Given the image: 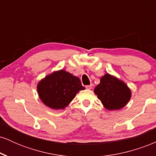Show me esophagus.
Wrapping results in <instances>:
<instances>
[{
    "label": "esophagus",
    "mask_w": 156,
    "mask_h": 156,
    "mask_svg": "<svg viewBox=\"0 0 156 156\" xmlns=\"http://www.w3.org/2000/svg\"><path fill=\"white\" fill-rule=\"evenodd\" d=\"M92 85L86 86V89H92Z\"/></svg>",
    "instance_id": "1"
}]
</instances>
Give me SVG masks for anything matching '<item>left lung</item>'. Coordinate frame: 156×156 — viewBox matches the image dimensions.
Here are the masks:
<instances>
[{
    "label": "left lung",
    "mask_w": 156,
    "mask_h": 156,
    "mask_svg": "<svg viewBox=\"0 0 156 156\" xmlns=\"http://www.w3.org/2000/svg\"><path fill=\"white\" fill-rule=\"evenodd\" d=\"M94 92L103 106L109 111L122 108L131 98V91L128 85L108 73L101 78Z\"/></svg>",
    "instance_id": "left-lung-1"
}]
</instances>
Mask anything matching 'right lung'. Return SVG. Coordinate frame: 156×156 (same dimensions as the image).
Returning a JSON list of instances; mask_svg holds the SVG:
<instances>
[{"mask_svg":"<svg viewBox=\"0 0 156 156\" xmlns=\"http://www.w3.org/2000/svg\"><path fill=\"white\" fill-rule=\"evenodd\" d=\"M37 87L42 103L55 110L65 108L77 93L85 89L78 77L64 69L46 76L39 82Z\"/></svg>","mask_w":156,"mask_h":156,"instance_id":"right-lung-1","label":"right lung"}]
</instances>
